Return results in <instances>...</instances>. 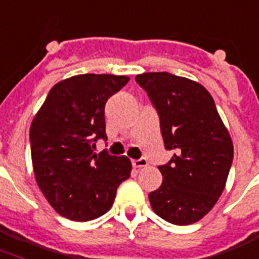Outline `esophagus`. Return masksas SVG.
<instances>
[{"label": "esophagus", "mask_w": 259, "mask_h": 259, "mask_svg": "<svg viewBox=\"0 0 259 259\" xmlns=\"http://www.w3.org/2000/svg\"><path fill=\"white\" fill-rule=\"evenodd\" d=\"M133 165L136 168H141V167H147L148 165V160L145 157H140V159H136L133 160Z\"/></svg>", "instance_id": "34e87169"}]
</instances>
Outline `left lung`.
Here are the masks:
<instances>
[{
	"mask_svg": "<svg viewBox=\"0 0 259 259\" xmlns=\"http://www.w3.org/2000/svg\"><path fill=\"white\" fill-rule=\"evenodd\" d=\"M136 81L160 119L167 151L174 156L159 165L163 183L149 193L153 212L165 222L187 226L198 222L222 195L234 147L214 100L198 82L168 72L143 73Z\"/></svg>",
	"mask_w": 259,
	"mask_h": 259,
	"instance_id": "obj_1",
	"label": "left lung"
}]
</instances>
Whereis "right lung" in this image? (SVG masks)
I'll return each instance as SVG.
<instances>
[{
    "label": "right lung",
    "instance_id": "add662e5",
    "mask_svg": "<svg viewBox=\"0 0 259 259\" xmlns=\"http://www.w3.org/2000/svg\"><path fill=\"white\" fill-rule=\"evenodd\" d=\"M129 81L115 74H78L55 84L29 130L37 186L61 214L73 222L103 216L116 189L130 177L126 156L95 152L107 140L104 107Z\"/></svg>",
    "mask_w": 259,
    "mask_h": 259
}]
</instances>
